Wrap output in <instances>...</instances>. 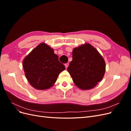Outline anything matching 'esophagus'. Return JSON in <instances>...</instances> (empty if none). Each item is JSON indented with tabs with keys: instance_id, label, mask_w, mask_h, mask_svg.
<instances>
[{
	"instance_id": "obj_1",
	"label": "esophagus",
	"mask_w": 131,
	"mask_h": 131,
	"mask_svg": "<svg viewBox=\"0 0 131 131\" xmlns=\"http://www.w3.org/2000/svg\"><path fill=\"white\" fill-rule=\"evenodd\" d=\"M68 66H69V63H66L65 64V67H66V68H67L68 67Z\"/></svg>"
}]
</instances>
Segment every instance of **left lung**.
<instances>
[{
    "mask_svg": "<svg viewBox=\"0 0 131 131\" xmlns=\"http://www.w3.org/2000/svg\"><path fill=\"white\" fill-rule=\"evenodd\" d=\"M73 60L67 68L73 80L79 88L89 90L100 82L105 72L104 59L89 43H85L73 51Z\"/></svg>",
    "mask_w": 131,
    "mask_h": 131,
    "instance_id": "left-lung-1",
    "label": "left lung"
}]
</instances>
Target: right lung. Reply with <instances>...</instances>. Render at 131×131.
I'll list each match as a JSON object with an SVG mask.
<instances>
[{"label":"right lung","mask_w":131,"mask_h":131,"mask_svg":"<svg viewBox=\"0 0 131 131\" xmlns=\"http://www.w3.org/2000/svg\"><path fill=\"white\" fill-rule=\"evenodd\" d=\"M23 67L30 84L41 90L52 87L59 73L66 69L53 50L44 43L39 44L24 59Z\"/></svg>","instance_id":"1"}]
</instances>
